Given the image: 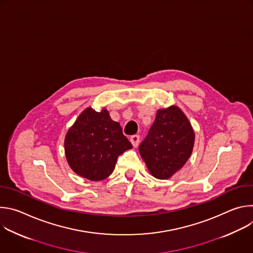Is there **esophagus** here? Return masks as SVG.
Instances as JSON below:
<instances>
[{
    "instance_id": "34e87169",
    "label": "esophagus",
    "mask_w": 253,
    "mask_h": 253,
    "mask_svg": "<svg viewBox=\"0 0 253 253\" xmlns=\"http://www.w3.org/2000/svg\"><path fill=\"white\" fill-rule=\"evenodd\" d=\"M130 141L132 143V145L134 147H137L139 145V141H140V136L139 135H133L130 137Z\"/></svg>"
}]
</instances>
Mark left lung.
Here are the masks:
<instances>
[{
	"instance_id": "left-lung-1",
	"label": "left lung",
	"mask_w": 253,
	"mask_h": 253,
	"mask_svg": "<svg viewBox=\"0 0 253 253\" xmlns=\"http://www.w3.org/2000/svg\"><path fill=\"white\" fill-rule=\"evenodd\" d=\"M195 133L190 121L176 105L159 109L139 152L150 174L165 180L181 169L192 154Z\"/></svg>"
}]
</instances>
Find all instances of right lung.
<instances>
[{"instance_id": "1", "label": "right lung", "mask_w": 253, "mask_h": 253, "mask_svg": "<svg viewBox=\"0 0 253 253\" xmlns=\"http://www.w3.org/2000/svg\"><path fill=\"white\" fill-rule=\"evenodd\" d=\"M64 148L67 162L77 175L101 181L112 174L118 156L132 144L106 108L97 112L88 107L69 128Z\"/></svg>"}]
</instances>
